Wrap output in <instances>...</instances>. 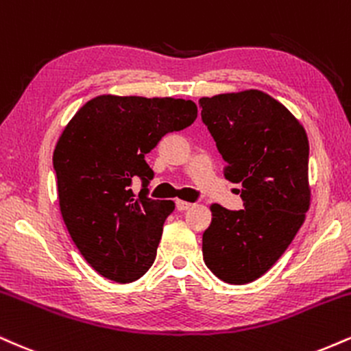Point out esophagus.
Returning a JSON list of instances; mask_svg holds the SVG:
<instances>
[{
  "label": "esophagus",
  "mask_w": 351,
  "mask_h": 351,
  "mask_svg": "<svg viewBox=\"0 0 351 351\" xmlns=\"http://www.w3.org/2000/svg\"><path fill=\"white\" fill-rule=\"evenodd\" d=\"M176 207L177 210H180V212H184V210H189L192 207L191 202H185V200H176Z\"/></svg>",
  "instance_id": "34e87169"
}]
</instances>
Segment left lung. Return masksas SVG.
Listing matches in <instances>:
<instances>
[{"label":"left lung","mask_w":351,"mask_h":351,"mask_svg":"<svg viewBox=\"0 0 351 351\" xmlns=\"http://www.w3.org/2000/svg\"><path fill=\"white\" fill-rule=\"evenodd\" d=\"M202 121L225 159L223 176L241 184L245 208L213 204L202 238L205 265L221 281L261 278L294 240L311 205L308 139L282 103L259 90L199 100Z\"/></svg>","instance_id":"8db88e82"}]
</instances>
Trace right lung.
Segmentation results:
<instances>
[{
    "label": "right lung",
    "instance_id": "right-lung-1",
    "mask_svg": "<svg viewBox=\"0 0 351 351\" xmlns=\"http://www.w3.org/2000/svg\"><path fill=\"white\" fill-rule=\"evenodd\" d=\"M197 106L182 98L100 95L62 131L53 171L64 223L85 261L111 281L133 282L158 253L172 200H152L146 154L162 136L191 126ZM141 178L136 196L130 185Z\"/></svg>",
    "mask_w": 351,
    "mask_h": 351
}]
</instances>
